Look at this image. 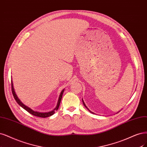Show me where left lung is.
I'll list each match as a JSON object with an SVG mask.
<instances>
[{"label":"left lung","mask_w":147,"mask_h":147,"mask_svg":"<svg viewBox=\"0 0 147 147\" xmlns=\"http://www.w3.org/2000/svg\"><path fill=\"white\" fill-rule=\"evenodd\" d=\"M82 101H83V105H84V107H85L86 108V109H88V111H89V112H90V113H92V114H94V113L93 112H92V111H90V110H89V109H88V108L87 107V106H86V105H85V103H84V101H83V99H82Z\"/></svg>","instance_id":"left-lung-1"}]
</instances>
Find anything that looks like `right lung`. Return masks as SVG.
Wrapping results in <instances>:
<instances>
[{
  "mask_svg": "<svg viewBox=\"0 0 147 147\" xmlns=\"http://www.w3.org/2000/svg\"><path fill=\"white\" fill-rule=\"evenodd\" d=\"M11 89H12V93H13V97H14V99L16 100V102L19 104V105L21 106L22 108H24L25 110H26L27 112H28L29 113H30L31 114H32L34 116H37V117H44V118L48 117H50V116L52 115L55 113V111H57L58 109V108H59V105H60L61 100V98H62V97H63V94L64 91V89L63 90H62L61 92V94L59 96V98H58V103H57V106L54 109H53L51 111H49V112L42 113V112H38V111H34V110L28 107L27 106L25 105L21 102V101L19 100V98H18L16 92H15V91H14V87H13V83L12 80H11Z\"/></svg>",
  "mask_w": 147,
  "mask_h": 147,
  "instance_id": "right-lung-1",
  "label": "right lung"
}]
</instances>
